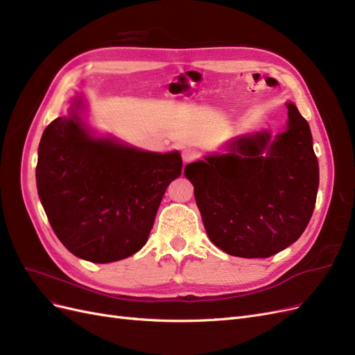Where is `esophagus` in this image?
<instances>
[{"label": "esophagus", "mask_w": 355, "mask_h": 355, "mask_svg": "<svg viewBox=\"0 0 355 355\" xmlns=\"http://www.w3.org/2000/svg\"><path fill=\"white\" fill-rule=\"evenodd\" d=\"M196 158H197V153L194 151V149L185 148L184 151H182V159H184V163H185V164L191 163V161H194Z\"/></svg>", "instance_id": "34e87169"}]
</instances>
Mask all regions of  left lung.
Segmentation results:
<instances>
[{
	"label": "left lung",
	"mask_w": 355,
	"mask_h": 355,
	"mask_svg": "<svg viewBox=\"0 0 355 355\" xmlns=\"http://www.w3.org/2000/svg\"><path fill=\"white\" fill-rule=\"evenodd\" d=\"M287 130L241 137L227 155L185 167L204 228L214 245L239 257H270L293 244L313 216L318 161L305 118L287 103ZM243 157H241V155Z\"/></svg>",
	"instance_id": "obj_1"
}]
</instances>
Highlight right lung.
I'll use <instances>...</instances> for the list:
<instances>
[{"label": "right lung", "instance_id": "right-lung-1", "mask_svg": "<svg viewBox=\"0 0 355 355\" xmlns=\"http://www.w3.org/2000/svg\"><path fill=\"white\" fill-rule=\"evenodd\" d=\"M180 173L178 151L157 154L93 139L72 114L46 127L35 178L60 243L81 259L108 263L142 249L168 184Z\"/></svg>", "mask_w": 355, "mask_h": 355}]
</instances>
